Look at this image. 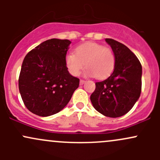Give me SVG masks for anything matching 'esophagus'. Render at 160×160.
I'll return each instance as SVG.
<instances>
[{"label":"esophagus","mask_w":160,"mask_h":160,"mask_svg":"<svg viewBox=\"0 0 160 160\" xmlns=\"http://www.w3.org/2000/svg\"><path fill=\"white\" fill-rule=\"evenodd\" d=\"M85 82H86V81H85L84 80H80V85H83V83H85Z\"/></svg>","instance_id":"1"}]
</instances>
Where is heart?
<instances>
[{"instance_id": "obj_1", "label": "heart", "mask_w": 160, "mask_h": 160, "mask_svg": "<svg viewBox=\"0 0 160 160\" xmlns=\"http://www.w3.org/2000/svg\"><path fill=\"white\" fill-rule=\"evenodd\" d=\"M65 62L72 75H80L85 64L88 75L103 79L110 75L114 70L115 56L110 48L98 43L87 42L77 46L74 54L67 55Z\"/></svg>"}]
</instances>
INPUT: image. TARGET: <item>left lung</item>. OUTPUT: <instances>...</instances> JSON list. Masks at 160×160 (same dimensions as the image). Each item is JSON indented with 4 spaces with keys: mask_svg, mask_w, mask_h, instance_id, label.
Here are the masks:
<instances>
[{
    "mask_svg": "<svg viewBox=\"0 0 160 160\" xmlns=\"http://www.w3.org/2000/svg\"><path fill=\"white\" fill-rule=\"evenodd\" d=\"M115 56L114 72L106 80L95 83L90 95L93 108L110 118L127 114L140 97L142 65L127 46L112 38H105Z\"/></svg>",
    "mask_w": 160,
    "mask_h": 160,
    "instance_id": "1",
    "label": "left lung"
}]
</instances>
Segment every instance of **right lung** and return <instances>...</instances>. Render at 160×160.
Here are the masks:
<instances>
[{"mask_svg":"<svg viewBox=\"0 0 160 160\" xmlns=\"http://www.w3.org/2000/svg\"><path fill=\"white\" fill-rule=\"evenodd\" d=\"M71 42L51 38L25 56L18 78V88L25 107L31 112L47 117L68 104L80 84L70 75L65 58Z\"/></svg>","mask_w":160,"mask_h":160,"instance_id":"obj_1","label":"right lung"}]
</instances>
